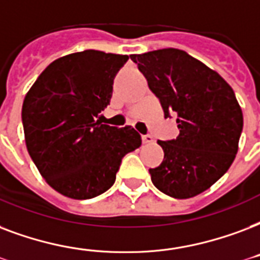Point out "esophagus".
<instances>
[{
  "label": "esophagus",
  "instance_id": "1",
  "mask_svg": "<svg viewBox=\"0 0 260 260\" xmlns=\"http://www.w3.org/2000/svg\"><path fill=\"white\" fill-rule=\"evenodd\" d=\"M142 140H143L144 144H150L152 143V140H154V139H152L151 135H143V136H142Z\"/></svg>",
  "mask_w": 260,
  "mask_h": 260
}]
</instances>
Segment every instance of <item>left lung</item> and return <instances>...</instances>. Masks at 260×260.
<instances>
[{
	"label": "left lung",
	"mask_w": 260,
	"mask_h": 260,
	"mask_svg": "<svg viewBox=\"0 0 260 260\" xmlns=\"http://www.w3.org/2000/svg\"><path fill=\"white\" fill-rule=\"evenodd\" d=\"M131 59L159 99L165 118L177 116L180 135L159 140L164 161L150 169L158 189L176 199L199 195L231 168L243 131V112L232 87L187 51L161 49Z\"/></svg>",
	"instance_id": "obj_1"
}]
</instances>
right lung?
Returning a JSON list of instances; mask_svg holds the SVG:
<instances>
[{"mask_svg":"<svg viewBox=\"0 0 260 260\" xmlns=\"http://www.w3.org/2000/svg\"><path fill=\"white\" fill-rule=\"evenodd\" d=\"M128 55L84 50L53 61L29 88L21 120L29 156L47 184L72 199L112 187L122 158L142 144L131 126L96 120Z\"/></svg>","mask_w":260,"mask_h":260,"instance_id":"add662e5","label":"right lung"}]
</instances>
